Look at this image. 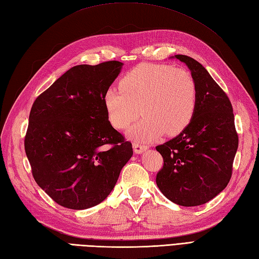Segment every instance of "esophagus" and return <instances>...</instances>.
<instances>
[{
	"instance_id": "obj_1",
	"label": "esophagus",
	"mask_w": 259,
	"mask_h": 259,
	"mask_svg": "<svg viewBox=\"0 0 259 259\" xmlns=\"http://www.w3.org/2000/svg\"><path fill=\"white\" fill-rule=\"evenodd\" d=\"M147 149H148V146H146V144H142L139 142L134 143V150H135V153H137V154L142 153L143 151H146Z\"/></svg>"
}]
</instances>
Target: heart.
<instances>
[{
    "instance_id": "obj_1",
    "label": "heart",
    "mask_w": 259,
    "mask_h": 259,
    "mask_svg": "<svg viewBox=\"0 0 259 259\" xmlns=\"http://www.w3.org/2000/svg\"><path fill=\"white\" fill-rule=\"evenodd\" d=\"M104 94L108 119L113 127L125 130L140 115L146 116L129 131L135 140L151 141L163 132L178 136L194 116L197 88L186 69L164 64L143 63L128 71Z\"/></svg>"
}]
</instances>
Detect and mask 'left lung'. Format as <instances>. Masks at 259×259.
Wrapping results in <instances>:
<instances>
[{
	"mask_svg": "<svg viewBox=\"0 0 259 259\" xmlns=\"http://www.w3.org/2000/svg\"><path fill=\"white\" fill-rule=\"evenodd\" d=\"M188 66L197 88L194 116L172 140L155 147L163 158L158 188L181 206H197L223 191L232 178L238 148L233 107L227 95L192 57L176 55Z\"/></svg>",
	"mask_w": 259,
	"mask_h": 259,
	"instance_id": "1",
	"label": "left lung"
}]
</instances>
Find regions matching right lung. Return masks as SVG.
<instances>
[{"mask_svg":"<svg viewBox=\"0 0 259 259\" xmlns=\"http://www.w3.org/2000/svg\"><path fill=\"white\" fill-rule=\"evenodd\" d=\"M122 63L78 65L35 99L24 147L34 180L59 205L85 209L115 188L132 144L112 127L104 94Z\"/></svg>","mask_w":259,"mask_h":259,"instance_id":"1","label":"right lung"}]
</instances>
